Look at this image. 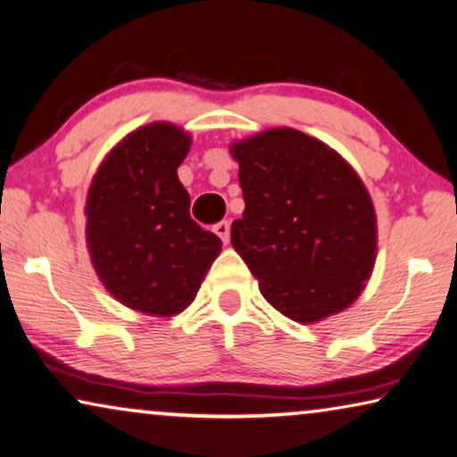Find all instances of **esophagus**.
Masks as SVG:
<instances>
[{"mask_svg":"<svg viewBox=\"0 0 457 457\" xmlns=\"http://www.w3.org/2000/svg\"><path fill=\"white\" fill-rule=\"evenodd\" d=\"M215 234L221 237L223 244L229 242V221H220L215 226Z\"/></svg>","mask_w":457,"mask_h":457,"instance_id":"obj_1","label":"esophagus"}]
</instances>
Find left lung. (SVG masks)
<instances>
[{
    "label": "left lung",
    "mask_w": 457,
    "mask_h": 457,
    "mask_svg": "<svg viewBox=\"0 0 457 457\" xmlns=\"http://www.w3.org/2000/svg\"><path fill=\"white\" fill-rule=\"evenodd\" d=\"M245 209L231 245L270 305L296 323L350 307L376 262V213L356 170L293 128L231 144Z\"/></svg>",
    "instance_id": "8db88e82"
}]
</instances>
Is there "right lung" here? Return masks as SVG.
<instances>
[{
	"mask_svg": "<svg viewBox=\"0 0 457 457\" xmlns=\"http://www.w3.org/2000/svg\"><path fill=\"white\" fill-rule=\"evenodd\" d=\"M191 136L154 121L126 136L91 180L87 248L104 287L121 305L172 317L191 305L221 240L191 220L177 169Z\"/></svg>",
	"mask_w": 457,
	"mask_h": 457,
	"instance_id": "obj_1",
	"label": "right lung"
}]
</instances>
